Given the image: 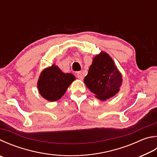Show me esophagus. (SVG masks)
I'll return each instance as SVG.
<instances>
[{
  "label": "esophagus",
  "instance_id": "obj_1",
  "mask_svg": "<svg viewBox=\"0 0 157 157\" xmlns=\"http://www.w3.org/2000/svg\"><path fill=\"white\" fill-rule=\"evenodd\" d=\"M77 77H78V78L79 79H80V80H82V79H83V75H82V72H78V74H77Z\"/></svg>",
  "mask_w": 157,
  "mask_h": 157
}]
</instances>
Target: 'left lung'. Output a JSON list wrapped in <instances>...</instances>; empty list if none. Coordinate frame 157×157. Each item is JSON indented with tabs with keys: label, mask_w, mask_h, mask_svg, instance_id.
I'll return each instance as SVG.
<instances>
[{
	"label": "left lung",
	"mask_w": 157,
	"mask_h": 157,
	"mask_svg": "<svg viewBox=\"0 0 157 157\" xmlns=\"http://www.w3.org/2000/svg\"><path fill=\"white\" fill-rule=\"evenodd\" d=\"M122 75L113 58L105 51H101L93 59L84 84L96 98L106 101L115 96L121 86Z\"/></svg>",
	"instance_id": "obj_1"
}]
</instances>
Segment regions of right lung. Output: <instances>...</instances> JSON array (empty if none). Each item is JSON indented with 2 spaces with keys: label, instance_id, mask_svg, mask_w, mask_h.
<instances>
[{
  "label": "right lung",
  "instance_id": "add662e5",
  "mask_svg": "<svg viewBox=\"0 0 157 157\" xmlns=\"http://www.w3.org/2000/svg\"><path fill=\"white\" fill-rule=\"evenodd\" d=\"M75 79V75L62 72L58 66L53 64L42 71L37 86L42 98L47 101H56L64 95Z\"/></svg>",
  "mask_w": 157,
  "mask_h": 157
}]
</instances>
